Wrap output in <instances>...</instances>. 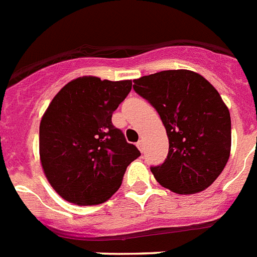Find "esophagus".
Listing matches in <instances>:
<instances>
[{
    "label": "esophagus",
    "mask_w": 257,
    "mask_h": 257,
    "mask_svg": "<svg viewBox=\"0 0 257 257\" xmlns=\"http://www.w3.org/2000/svg\"><path fill=\"white\" fill-rule=\"evenodd\" d=\"M137 147L139 148V150H141L142 152H143V150H144V142L142 141V139H141V141H139V142H138V143H137Z\"/></svg>",
    "instance_id": "esophagus-1"
}]
</instances>
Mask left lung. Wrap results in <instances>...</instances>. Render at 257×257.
Wrapping results in <instances>:
<instances>
[{
    "instance_id": "1",
    "label": "left lung",
    "mask_w": 257,
    "mask_h": 257,
    "mask_svg": "<svg viewBox=\"0 0 257 257\" xmlns=\"http://www.w3.org/2000/svg\"><path fill=\"white\" fill-rule=\"evenodd\" d=\"M134 90L156 109L168 135V156L151 167L155 179L179 194L209 188L231 151L230 111L217 89L196 72L176 69L134 80Z\"/></svg>"
}]
</instances>
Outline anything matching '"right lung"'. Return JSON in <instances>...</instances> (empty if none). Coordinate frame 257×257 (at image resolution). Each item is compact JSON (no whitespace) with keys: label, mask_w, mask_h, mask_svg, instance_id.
Returning <instances> with one entry per match:
<instances>
[{"label":"right lung","mask_w":257,"mask_h":257,"mask_svg":"<svg viewBox=\"0 0 257 257\" xmlns=\"http://www.w3.org/2000/svg\"><path fill=\"white\" fill-rule=\"evenodd\" d=\"M133 82L84 76L68 82L42 116L39 155L44 175L61 198L81 206L107 201L126 168L141 156L111 123Z\"/></svg>","instance_id":"add662e5"}]
</instances>
